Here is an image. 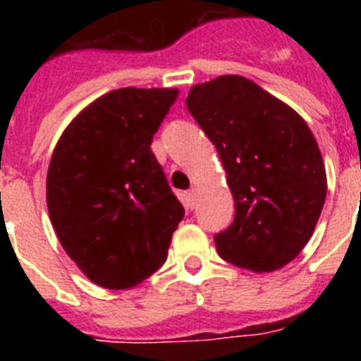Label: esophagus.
Segmentation results:
<instances>
[{
    "label": "esophagus",
    "instance_id": "esophagus-1",
    "mask_svg": "<svg viewBox=\"0 0 361 361\" xmlns=\"http://www.w3.org/2000/svg\"><path fill=\"white\" fill-rule=\"evenodd\" d=\"M183 204H185L187 209H195V206H197V191L195 189H189L183 195Z\"/></svg>",
    "mask_w": 361,
    "mask_h": 361
}]
</instances>
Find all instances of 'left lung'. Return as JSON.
I'll use <instances>...</instances> for the list:
<instances>
[{
	"label": "left lung",
	"mask_w": 361,
	"mask_h": 361,
	"mask_svg": "<svg viewBox=\"0 0 361 361\" xmlns=\"http://www.w3.org/2000/svg\"><path fill=\"white\" fill-rule=\"evenodd\" d=\"M187 109L217 147L236 215L215 234L226 262L257 274L300 255L326 200L319 144L300 116L243 76L191 87Z\"/></svg>",
	"instance_id": "obj_1"
}]
</instances>
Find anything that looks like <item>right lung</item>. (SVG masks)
<instances>
[{
	"instance_id": "obj_1",
	"label": "right lung",
	"mask_w": 361,
	"mask_h": 361,
	"mask_svg": "<svg viewBox=\"0 0 361 361\" xmlns=\"http://www.w3.org/2000/svg\"><path fill=\"white\" fill-rule=\"evenodd\" d=\"M176 90L121 87L65 129L47 176L59 243L95 285L121 290L155 274L185 209L152 153Z\"/></svg>"
}]
</instances>
